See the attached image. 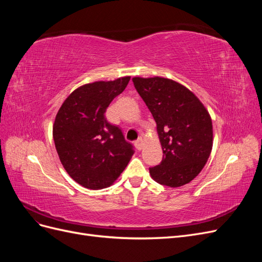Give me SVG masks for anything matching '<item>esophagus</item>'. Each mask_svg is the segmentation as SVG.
Listing matches in <instances>:
<instances>
[{"label":"esophagus","mask_w":262,"mask_h":262,"mask_svg":"<svg viewBox=\"0 0 262 262\" xmlns=\"http://www.w3.org/2000/svg\"><path fill=\"white\" fill-rule=\"evenodd\" d=\"M134 145H136V147L139 149V150H141L142 148H143V145H144V142H143V140H142L141 138H139L136 142H134Z\"/></svg>","instance_id":"esophagus-1"}]
</instances>
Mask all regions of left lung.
<instances>
[{
  "instance_id": "8db88e82",
  "label": "left lung",
  "mask_w": 262,
  "mask_h": 262,
  "mask_svg": "<svg viewBox=\"0 0 262 262\" xmlns=\"http://www.w3.org/2000/svg\"><path fill=\"white\" fill-rule=\"evenodd\" d=\"M156 122L163 148L149 175L161 185L181 187L207 164L213 146L212 119L201 100L182 84L161 76L132 78Z\"/></svg>"
}]
</instances>
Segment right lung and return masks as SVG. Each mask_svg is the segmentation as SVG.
Segmentation results:
<instances>
[{
  "label": "right lung",
  "mask_w": 262,
  "mask_h": 262,
  "mask_svg": "<svg viewBox=\"0 0 262 262\" xmlns=\"http://www.w3.org/2000/svg\"><path fill=\"white\" fill-rule=\"evenodd\" d=\"M131 76L77 87L55 116L52 136L60 162L77 184L93 190L112 186L134 153L121 130L105 117Z\"/></svg>",
  "instance_id": "obj_1"
}]
</instances>
